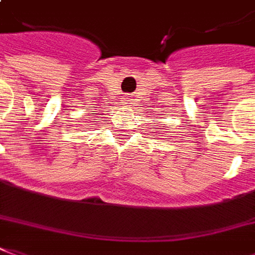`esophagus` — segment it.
<instances>
[{"instance_id":"obj_1","label":"esophagus","mask_w":255,"mask_h":255,"mask_svg":"<svg viewBox=\"0 0 255 255\" xmlns=\"http://www.w3.org/2000/svg\"><path fill=\"white\" fill-rule=\"evenodd\" d=\"M122 103L125 105H130L131 104V98L130 97H124L122 98Z\"/></svg>"}]
</instances>
